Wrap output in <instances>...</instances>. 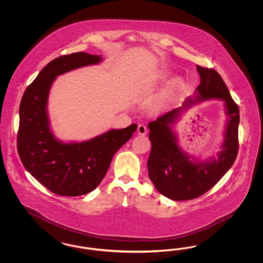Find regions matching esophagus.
<instances>
[{
    "mask_svg": "<svg viewBox=\"0 0 263 263\" xmlns=\"http://www.w3.org/2000/svg\"><path fill=\"white\" fill-rule=\"evenodd\" d=\"M137 130L138 134H140V135H146L147 132H148L147 126L145 125V124H139Z\"/></svg>",
    "mask_w": 263,
    "mask_h": 263,
    "instance_id": "34e87169",
    "label": "esophagus"
}]
</instances>
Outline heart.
<instances>
[{
	"label": "heart",
	"mask_w": 263,
	"mask_h": 263,
	"mask_svg": "<svg viewBox=\"0 0 263 263\" xmlns=\"http://www.w3.org/2000/svg\"><path fill=\"white\" fill-rule=\"evenodd\" d=\"M165 79H166V75H164L163 73H159V74H157V75H155V77H154V80H157V81H163ZM183 88H184L183 80L179 79V78L175 79L171 83V85L167 87V88L163 91L162 96L159 98L158 104L161 105V104L165 103L166 101L172 100L175 95Z\"/></svg>",
	"instance_id": "1"
}]
</instances>
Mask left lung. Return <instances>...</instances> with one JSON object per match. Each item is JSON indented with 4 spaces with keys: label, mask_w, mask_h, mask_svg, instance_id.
Segmentation results:
<instances>
[{
    "label": "left lung",
    "mask_w": 263,
    "mask_h": 263,
    "mask_svg": "<svg viewBox=\"0 0 263 263\" xmlns=\"http://www.w3.org/2000/svg\"><path fill=\"white\" fill-rule=\"evenodd\" d=\"M200 76V85L196 90V100L187 99L182 107L161 115L149 123V138L152 144L148 160L149 177L157 190L173 200H191L206 193L231 168L238 156L239 109L231 97L225 82L219 73L209 68L196 66ZM210 98L226 101L229 116L226 131L223 150L217 159L210 162H192L178 147L177 139L170 125L183 108L195 102ZM195 161V160H194Z\"/></svg>",
    "instance_id": "1"
}]
</instances>
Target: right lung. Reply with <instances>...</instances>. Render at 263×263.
<instances>
[{"label": "right lung", "instance_id": "obj_1", "mask_svg": "<svg viewBox=\"0 0 263 263\" xmlns=\"http://www.w3.org/2000/svg\"><path fill=\"white\" fill-rule=\"evenodd\" d=\"M100 61V56L85 52L52 60L26 88L20 104L16 139L20 159L30 175L57 195L79 196L98 187L116 151L137 129V124H131L86 142L69 144L53 136L46 112L53 81L57 76Z\"/></svg>", "mask_w": 263, "mask_h": 263}]
</instances>
